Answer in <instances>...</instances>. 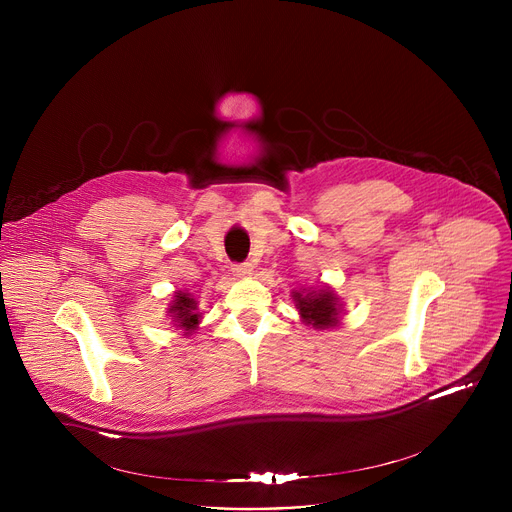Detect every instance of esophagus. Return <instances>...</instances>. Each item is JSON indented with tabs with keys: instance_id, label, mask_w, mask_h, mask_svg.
Listing matches in <instances>:
<instances>
[{
	"instance_id": "1",
	"label": "esophagus",
	"mask_w": 512,
	"mask_h": 512,
	"mask_svg": "<svg viewBox=\"0 0 512 512\" xmlns=\"http://www.w3.org/2000/svg\"><path fill=\"white\" fill-rule=\"evenodd\" d=\"M253 273V265L251 263H239V265H233V275L239 277V279H245Z\"/></svg>"
}]
</instances>
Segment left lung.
Wrapping results in <instances>:
<instances>
[{"mask_svg": "<svg viewBox=\"0 0 512 512\" xmlns=\"http://www.w3.org/2000/svg\"><path fill=\"white\" fill-rule=\"evenodd\" d=\"M291 300H294L302 322L314 330H328L340 324V316L344 312L342 302L330 285L294 289Z\"/></svg>", "mask_w": 512, "mask_h": 512, "instance_id": "obj_1", "label": "left lung"}]
</instances>
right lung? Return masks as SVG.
I'll return each instance as SVG.
<instances>
[{
  "mask_svg": "<svg viewBox=\"0 0 512 512\" xmlns=\"http://www.w3.org/2000/svg\"><path fill=\"white\" fill-rule=\"evenodd\" d=\"M168 318L174 324L176 330H182L184 336L194 334V330H198L200 326V312H198V302L194 300L192 294L188 291H174V298L168 304Z\"/></svg>",
  "mask_w": 512,
  "mask_h": 512,
  "instance_id": "right-lung-1",
  "label": "right lung"
}]
</instances>
